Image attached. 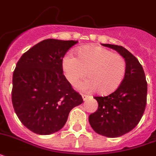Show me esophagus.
<instances>
[{"instance_id": "esophagus-1", "label": "esophagus", "mask_w": 156, "mask_h": 156, "mask_svg": "<svg viewBox=\"0 0 156 156\" xmlns=\"http://www.w3.org/2000/svg\"><path fill=\"white\" fill-rule=\"evenodd\" d=\"M82 97H83V100H87V99L88 96L87 95H83H83H82Z\"/></svg>"}]
</instances>
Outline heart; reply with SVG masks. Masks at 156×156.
Masks as SVG:
<instances>
[{
    "label": "heart",
    "instance_id": "b5f03b06",
    "mask_svg": "<svg viewBox=\"0 0 156 156\" xmlns=\"http://www.w3.org/2000/svg\"><path fill=\"white\" fill-rule=\"evenodd\" d=\"M61 68L66 78L85 91L95 90L100 95H108L119 87L126 72V62L120 54L114 53L106 48L87 45L78 48L77 57L67 53L61 61ZM87 73H86L85 72Z\"/></svg>",
    "mask_w": 156,
    "mask_h": 156
}]
</instances>
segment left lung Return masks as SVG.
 <instances>
[{"label":"left lung","instance_id":"8db88e82","mask_svg":"<svg viewBox=\"0 0 156 156\" xmlns=\"http://www.w3.org/2000/svg\"><path fill=\"white\" fill-rule=\"evenodd\" d=\"M116 50L126 62L125 78L119 87L107 96H95L99 107L89 116L90 126L97 133L117 138L129 133L140 121L145 111L147 83L142 65L122 46L103 44Z\"/></svg>","mask_w":156,"mask_h":156}]
</instances>
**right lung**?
Here are the masks:
<instances>
[{
  "instance_id": "1",
  "label": "right lung",
  "mask_w": 156,
  "mask_h": 156,
  "mask_svg": "<svg viewBox=\"0 0 156 156\" xmlns=\"http://www.w3.org/2000/svg\"><path fill=\"white\" fill-rule=\"evenodd\" d=\"M78 41L48 39L23 53L13 73L12 103L18 119L34 133L61 129L69 112L83 102L63 74L61 61Z\"/></svg>"
}]
</instances>
